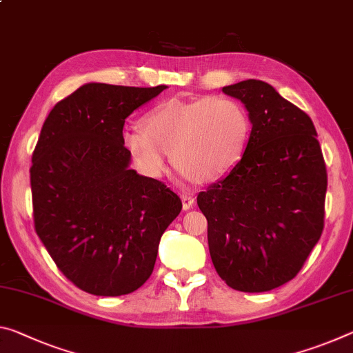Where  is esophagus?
I'll list each match as a JSON object with an SVG mask.
<instances>
[{
    "label": "esophagus",
    "mask_w": 353,
    "mask_h": 353,
    "mask_svg": "<svg viewBox=\"0 0 353 353\" xmlns=\"http://www.w3.org/2000/svg\"><path fill=\"white\" fill-rule=\"evenodd\" d=\"M181 199H182V209L183 210L192 209L193 204H194V198L193 196H190V194H187V193H182Z\"/></svg>",
    "instance_id": "1"
}]
</instances>
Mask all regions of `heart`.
I'll return each mask as SVG.
<instances>
[{"mask_svg": "<svg viewBox=\"0 0 353 353\" xmlns=\"http://www.w3.org/2000/svg\"><path fill=\"white\" fill-rule=\"evenodd\" d=\"M250 135L247 110L228 96L170 99L144 116V127H127L122 144L143 174H163L168 157L185 177L215 182L242 159Z\"/></svg>", "mask_w": 353, "mask_h": 353, "instance_id": "b5f03b06", "label": "heart"}]
</instances>
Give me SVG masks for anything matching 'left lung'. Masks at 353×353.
Wrapping results in <instances>:
<instances>
[{"label": "left lung", "mask_w": 353, "mask_h": 353, "mask_svg": "<svg viewBox=\"0 0 353 353\" xmlns=\"http://www.w3.org/2000/svg\"><path fill=\"white\" fill-rule=\"evenodd\" d=\"M248 110L247 149L198 194L212 262L229 288L267 292L297 276L323 231L327 168L311 117L261 80L225 86Z\"/></svg>", "instance_id": "obj_1"}]
</instances>
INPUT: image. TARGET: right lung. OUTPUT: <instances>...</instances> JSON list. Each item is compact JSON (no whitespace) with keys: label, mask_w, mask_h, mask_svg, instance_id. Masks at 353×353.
Returning <instances> with one entry per match:
<instances>
[{"label":"right lung","mask_w":353,"mask_h":353,"mask_svg":"<svg viewBox=\"0 0 353 353\" xmlns=\"http://www.w3.org/2000/svg\"><path fill=\"white\" fill-rule=\"evenodd\" d=\"M166 86L88 83L53 106L32 152L34 228L77 288L117 297L148 281L182 201L130 170L125 119Z\"/></svg>","instance_id":"right-lung-1"}]
</instances>
